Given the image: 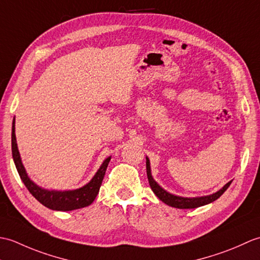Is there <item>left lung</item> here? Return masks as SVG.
Segmentation results:
<instances>
[{
  "label": "left lung",
  "instance_id": "8db88e82",
  "mask_svg": "<svg viewBox=\"0 0 260 260\" xmlns=\"http://www.w3.org/2000/svg\"><path fill=\"white\" fill-rule=\"evenodd\" d=\"M146 173H147L148 183H150V185H151V189L153 190L154 193H155L159 200L163 201L165 204H168V206H170V207L178 208V209H194L198 207L204 206V204L211 203L214 200H217L218 198L221 197L223 194V192L227 190L229 185L231 184V182H233V181L228 182V183L225 184L221 190H219L218 192L213 193V194H211V196L200 197V198H183V197L171 194V193L162 189V187L156 183L155 180L152 178L150 159H148L147 157H146Z\"/></svg>",
  "mask_w": 260,
  "mask_h": 260
}]
</instances>
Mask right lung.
Returning a JSON list of instances; mask_svg holds the SVG:
<instances>
[{"mask_svg":"<svg viewBox=\"0 0 260 260\" xmlns=\"http://www.w3.org/2000/svg\"><path fill=\"white\" fill-rule=\"evenodd\" d=\"M14 124L15 121L13 119V124H12L13 161L16 167V170H18L21 180L23 181L24 185L26 186V189L29 190L31 194L35 197L39 202L42 203L45 207L51 210H57V211H71V210L90 206L98 194L99 187L102 185V182L105 176V172H106V169L108 167V163L110 161V157H107L105 159L104 163L102 164V167L99 168L97 173L95 174V176H93L89 183L80 187V189H77L74 191H48L45 189H41L40 186H38L37 184L33 183V182L27 178L23 164L21 162L18 145H16Z\"/></svg>","mask_w":260,"mask_h":260,"instance_id":"obj_1","label":"right lung"}]
</instances>
